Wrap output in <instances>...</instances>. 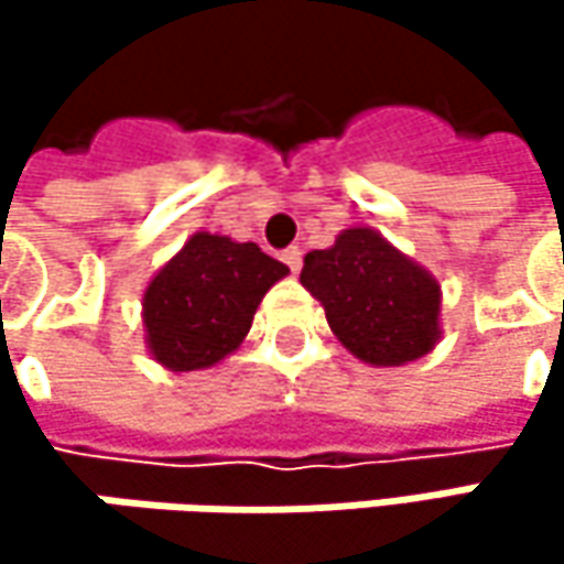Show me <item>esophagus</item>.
Returning <instances> with one entry per match:
<instances>
[{
    "mask_svg": "<svg viewBox=\"0 0 564 564\" xmlns=\"http://www.w3.org/2000/svg\"><path fill=\"white\" fill-rule=\"evenodd\" d=\"M281 258L293 274H300V264H303V251H300V248H286Z\"/></svg>",
    "mask_w": 564,
    "mask_h": 564,
    "instance_id": "34e87169",
    "label": "esophagus"
}]
</instances>
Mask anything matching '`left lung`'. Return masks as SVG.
I'll list each match as a JSON object with an SVG mask.
<instances>
[{"label":"left lung","instance_id":"8db88e82","mask_svg":"<svg viewBox=\"0 0 564 564\" xmlns=\"http://www.w3.org/2000/svg\"><path fill=\"white\" fill-rule=\"evenodd\" d=\"M300 283L326 310L336 339L362 362L392 369L441 343V283L369 225L303 258Z\"/></svg>","mask_w":564,"mask_h":564}]
</instances>
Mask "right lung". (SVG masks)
Segmentation results:
<instances>
[{"mask_svg": "<svg viewBox=\"0 0 564 564\" xmlns=\"http://www.w3.org/2000/svg\"><path fill=\"white\" fill-rule=\"evenodd\" d=\"M286 274L254 241L195 231L143 290L150 356L170 372L218 366L245 343L264 293Z\"/></svg>", "mask_w": 564, "mask_h": 564, "instance_id": "right-lung-1", "label": "right lung"}]
</instances>
